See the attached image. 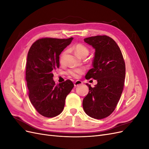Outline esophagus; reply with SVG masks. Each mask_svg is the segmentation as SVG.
I'll return each instance as SVG.
<instances>
[{
	"label": "esophagus",
	"mask_w": 149,
	"mask_h": 149,
	"mask_svg": "<svg viewBox=\"0 0 149 149\" xmlns=\"http://www.w3.org/2000/svg\"><path fill=\"white\" fill-rule=\"evenodd\" d=\"M83 84V82L81 81H79V80H77V81H76L74 83V86L75 87H76V86H78L79 85H81V84Z\"/></svg>",
	"instance_id": "esophagus-1"
}]
</instances>
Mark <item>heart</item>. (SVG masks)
Wrapping results in <instances>:
<instances>
[{"label": "heart", "mask_w": 149, "mask_h": 149, "mask_svg": "<svg viewBox=\"0 0 149 149\" xmlns=\"http://www.w3.org/2000/svg\"><path fill=\"white\" fill-rule=\"evenodd\" d=\"M74 50L76 53V55H77L79 57L81 58H85L89 54V49L88 48L86 47L85 45L83 44H77L74 47ZM66 54V52H63L61 55V61H62L63 59V57ZM84 71V70L83 68H75V69H72L69 71V74L71 76H74V77H77V76L81 74H82Z\"/></svg>", "instance_id": "heart-1"}]
</instances>
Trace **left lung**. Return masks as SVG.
Masks as SVG:
<instances>
[{
	"instance_id": "1",
	"label": "left lung",
	"mask_w": 149,
	"mask_h": 149,
	"mask_svg": "<svg viewBox=\"0 0 149 149\" xmlns=\"http://www.w3.org/2000/svg\"><path fill=\"white\" fill-rule=\"evenodd\" d=\"M95 49L90 69L85 78H93L97 83L89 87V93L83 101L86 114L101 119L109 116L120 100L124 84L125 65L123 54L114 40L106 35H98L84 39Z\"/></svg>"
}]
</instances>
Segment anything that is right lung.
Segmentation results:
<instances>
[{
  "instance_id": "obj_1",
  "label": "right lung",
  "mask_w": 149,
  "mask_h": 149,
  "mask_svg": "<svg viewBox=\"0 0 149 149\" xmlns=\"http://www.w3.org/2000/svg\"><path fill=\"white\" fill-rule=\"evenodd\" d=\"M73 39L41 38L29 51L25 78L29 99L38 113L47 118L61 113L66 97L74 87L70 80L56 85L52 73L60 67L59 56Z\"/></svg>"
}]
</instances>
